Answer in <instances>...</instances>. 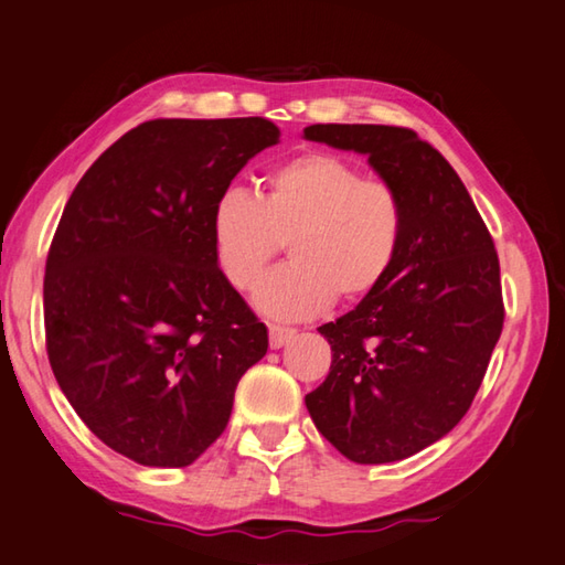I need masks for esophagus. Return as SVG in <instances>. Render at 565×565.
I'll return each mask as SVG.
<instances>
[{"label":"esophagus","mask_w":565,"mask_h":565,"mask_svg":"<svg viewBox=\"0 0 565 565\" xmlns=\"http://www.w3.org/2000/svg\"><path fill=\"white\" fill-rule=\"evenodd\" d=\"M294 335H296V328L276 326V323L269 326V345L274 348V351H276V348H281L284 343H289Z\"/></svg>","instance_id":"esophagus-1"}]
</instances>
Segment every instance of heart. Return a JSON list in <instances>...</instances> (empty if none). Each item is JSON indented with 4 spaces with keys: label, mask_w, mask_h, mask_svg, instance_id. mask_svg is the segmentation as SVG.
<instances>
[{
    "label": "heart",
    "mask_w": 565,
    "mask_h": 565,
    "mask_svg": "<svg viewBox=\"0 0 565 565\" xmlns=\"http://www.w3.org/2000/svg\"><path fill=\"white\" fill-rule=\"evenodd\" d=\"M210 242L237 291H252L286 244L291 264L274 271L254 301L266 316L296 321L381 289L403 254L405 207L387 182L313 150L274 168L259 200L224 190L212 207Z\"/></svg>",
    "instance_id": "1"
}]
</instances>
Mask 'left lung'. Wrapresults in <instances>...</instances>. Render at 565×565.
I'll return each mask as SVG.
<instances>
[{"label":"left lung","instance_id":"left-lung-1","mask_svg":"<svg viewBox=\"0 0 565 565\" xmlns=\"http://www.w3.org/2000/svg\"><path fill=\"white\" fill-rule=\"evenodd\" d=\"M303 138L367 156L405 207L387 281L318 328L333 361L306 407L351 461L405 459L443 439L484 381L504 326L494 242L455 168L415 130L318 122Z\"/></svg>","mask_w":565,"mask_h":565}]
</instances>
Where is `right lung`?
Segmentation results:
<instances>
[{"label": "right lung", "instance_id": "right-lung-1", "mask_svg": "<svg viewBox=\"0 0 565 565\" xmlns=\"http://www.w3.org/2000/svg\"><path fill=\"white\" fill-rule=\"evenodd\" d=\"M279 136L266 118L148 120L86 170L61 214L44 276L51 371L90 433L142 467L192 465L269 348L214 264L210 217Z\"/></svg>", "mask_w": 565, "mask_h": 565}]
</instances>
